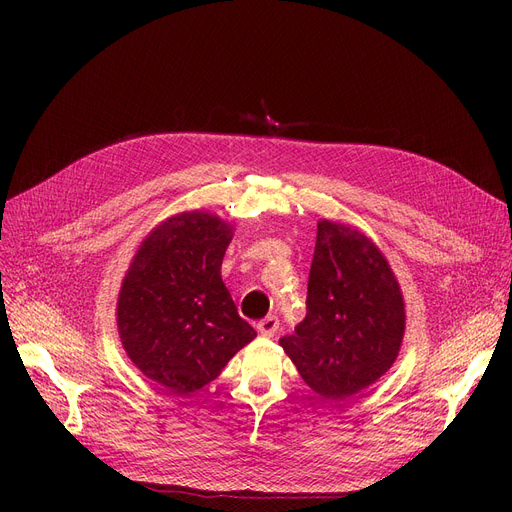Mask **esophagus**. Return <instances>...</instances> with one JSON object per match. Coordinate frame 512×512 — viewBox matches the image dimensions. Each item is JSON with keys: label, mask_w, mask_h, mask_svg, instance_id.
<instances>
[{"label": "esophagus", "mask_w": 512, "mask_h": 512, "mask_svg": "<svg viewBox=\"0 0 512 512\" xmlns=\"http://www.w3.org/2000/svg\"><path fill=\"white\" fill-rule=\"evenodd\" d=\"M278 328H280V319L276 315H267L257 324V332L265 338H272L278 332Z\"/></svg>", "instance_id": "34e87169"}]
</instances>
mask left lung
<instances>
[{"mask_svg": "<svg viewBox=\"0 0 512 512\" xmlns=\"http://www.w3.org/2000/svg\"><path fill=\"white\" fill-rule=\"evenodd\" d=\"M405 303L373 242L342 224L319 222L307 284V315L280 340L301 378L326 400L367 388L392 367Z\"/></svg>", "mask_w": 512, "mask_h": 512, "instance_id": "1", "label": "left lung"}]
</instances>
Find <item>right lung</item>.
<instances>
[{"instance_id":"add662e5","label":"right lung","mask_w":512,"mask_h":512,"mask_svg":"<svg viewBox=\"0 0 512 512\" xmlns=\"http://www.w3.org/2000/svg\"><path fill=\"white\" fill-rule=\"evenodd\" d=\"M232 228L203 211L161 222L139 247L118 299L130 361L172 394L215 380L257 332L222 282Z\"/></svg>"}]
</instances>
